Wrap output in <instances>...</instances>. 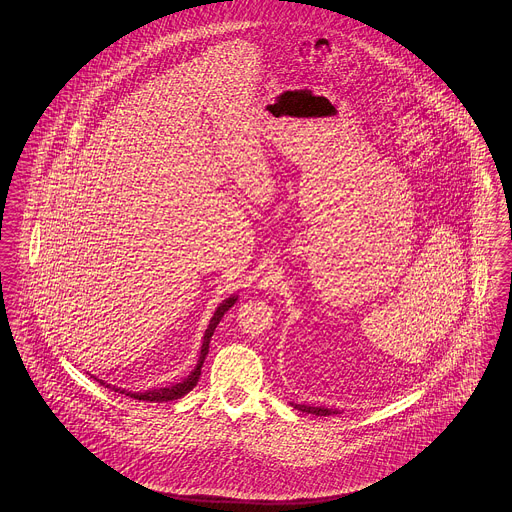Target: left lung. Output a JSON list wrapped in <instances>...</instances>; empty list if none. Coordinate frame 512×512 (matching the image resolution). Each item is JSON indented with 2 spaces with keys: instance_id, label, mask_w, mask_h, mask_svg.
<instances>
[{
  "instance_id": "1",
  "label": "left lung",
  "mask_w": 512,
  "mask_h": 512,
  "mask_svg": "<svg viewBox=\"0 0 512 512\" xmlns=\"http://www.w3.org/2000/svg\"><path fill=\"white\" fill-rule=\"evenodd\" d=\"M297 411H303V413L317 414V416H326V414H332L330 409H322V407H307V405H293Z\"/></svg>"
}]
</instances>
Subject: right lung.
Listing matches in <instances>:
<instances>
[{
  "instance_id": "1",
  "label": "right lung",
  "mask_w": 512,
  "mask_h": 512,
  "mask_svg": "<svg viewBox=\"0 0 512 512\" xmlns=\"http://www.w3.org/2000/svg\"><path fill=\"white\" fill-rule=\"evenodd\" d=\"M236 295H232V297H228L226 301H222L219 305V309L215 311V315L211 318V324H209V328L205 330V336H203V345H201V353H199V361H197V365H195L194 372L184 380V382H180V384H174V386H169V388H159V390H147V391H138V393H132V391L121 390V388H111V384H105L103 380H98L101 386H105V388H111L113 391H119V393H124V395H128V397H132V399H138V401H153V403H163V401H174V399H180V397H184L186 393L190 390H194L195 384L199 382V376H201V366H203V361H205V357H207V353H209V343H211V338H213V334H215V328H217V324L220 322V318L224 317V313L236 303Z\"/></svg>"
}]
</instances>
